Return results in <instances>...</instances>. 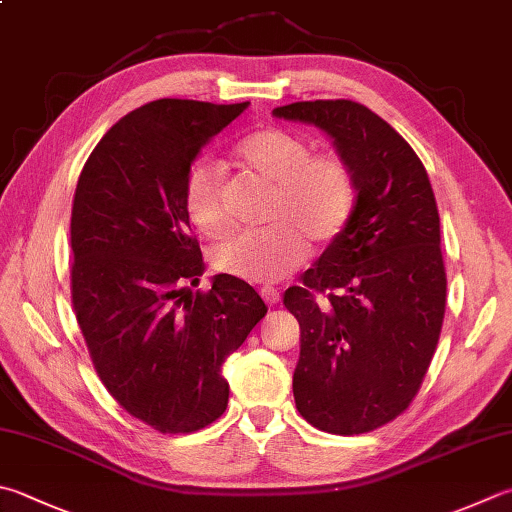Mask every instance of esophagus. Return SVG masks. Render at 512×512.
<instances>
[{
  "mask_svg": "<svg viewBox=\"0 0 512 512\" xmlns=\"http://www.w3.org/2000/svg\"><path fill=\"white\" fill-rule=\"evenodd\" d=\"M260 296H263V301H265L269 307L281 301V292H278L276 287H263V289H260Z\"/></svg>",
  "mask_w": 512,
  "mask_h": 512,
  "instance_id": "34e87169",
  "label": "esophagus"
}]
</instances>
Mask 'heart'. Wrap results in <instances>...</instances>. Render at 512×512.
<instances>
[{"mask_svg": "<svg viewBox=\"0 0 512 512\" xmlns=\"http://www.w3.org/2000/svg\"><path fill=\"white\" fill-rule=\"evenodd\" d=\"M236 162L274 187L267 229L243 231L214 252L218 272L254 283H276L301 267L314 245H330L350 225L356 180L334 153H314L307 140L283 129H263L236 147ZM187 218L200 234L223 238L231 220L220 169L196 162L182 189Z\"/></svg>", "mask_w": 512, "mask_h": 512, "instance_id": "heart-1", "label": "heart"}]
</instances>
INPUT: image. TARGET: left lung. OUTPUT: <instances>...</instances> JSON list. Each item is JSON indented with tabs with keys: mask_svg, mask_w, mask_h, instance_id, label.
Here are the masks:
<instances>
[{
	"mask_svg": "<svg viewBox=\"0 0 512 512\" xmlns=\"http://www.w3.org/2000/svg\"><path fill=\"white\" fill-rule=\"evenodd\" d=\"M274 115L325 131L356 180L350 225L283 305L301 325L298 412L323 432L363 435L410 406L437 350L446 312L437 200L417 153L368 106L314 100Z\"/></svg>",
	"mask_w": 512,
	"mask_h": 512,
	"instance_id": "1",
	"label": "left lung"
}]
</instances>
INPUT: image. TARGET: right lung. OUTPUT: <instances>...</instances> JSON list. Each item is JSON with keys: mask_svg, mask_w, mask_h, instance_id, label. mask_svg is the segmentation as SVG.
<instances>
[{"mask_svg": "<svg viewBox=\"0 0 512 512\" xmlns=\"http://www.w3.org/2000/svg\"><path fill=\"white\" fill-rule=\"evenodd\" d=\"M249 102L156 100L124 115L86 160L71 211V298L95 372L131 417L187 435L225 412L223 363L267 314L218 274L191 234L182 189L200 149Z\"/></svg>", "mask_w": 512, "mask_h": 512, "instance_id": "right-lung-1", "label": "right lung"}]
</instances>
